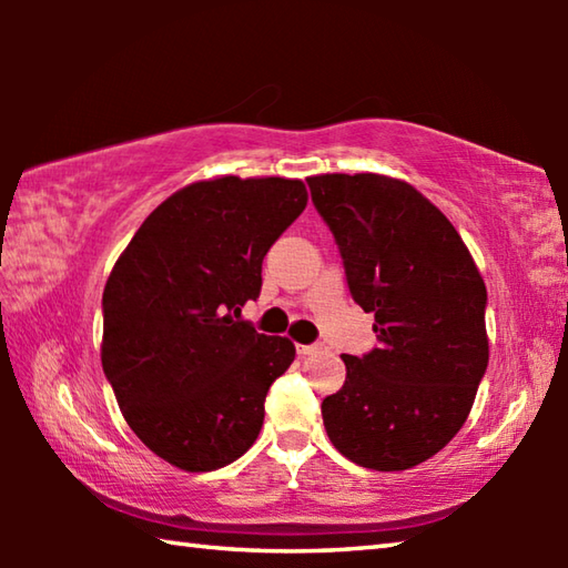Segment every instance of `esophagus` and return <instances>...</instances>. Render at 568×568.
<instances>
[{"label": "esophagus", "instance_id": "esophagus-1", "mask_svg": "<svg viewBox=\"0 0 568 568\" xmlns=\"http://www.w3.org/2000/svg\"><path fill=\"white\" fill-rule=\"evenodd\" d=\"M321 351V343H313V345H297V353L301 355H313Z\"/></svg>", "mask_w": 568, "mask_h": 568}]
</instances>
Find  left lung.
Returning <instances> with one entry per match:
<instances>
[{
    "mask_svg": "<svg viewBox=\"0 0 568 568\" xmlns=\"http://www.w3.org/2000/svg\"><path fill=\"white\" fill-rule=\"evenodd\" d=\"M307 187L378 333L363 358L343 355V388L321 406L325 430L363 468H413L474 406L488 365L484 277L448 217L408 182L335 172Z\"/></svg>",
    "mask_w": 568,
    "mask_h": 568,
    "instance_id": "left-lung-1",
    "label": "left lung"
}]
</instances>
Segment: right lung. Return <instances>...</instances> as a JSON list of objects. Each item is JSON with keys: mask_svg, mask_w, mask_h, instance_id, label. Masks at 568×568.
I'll return each instance as SVG.
<instances>
[{"mask_svg": "<svg viewBox=\"0 0 568 568\" xmlns=\"http://www.w3.org/2000/svg\"><path fill=\"white\" fill-rule=\"evenodd\" d=\"M307 205L301 180H200L158 205L102 293V368L128 426L190 474L255 444L273 381L295 345L240 307L261 295L263 257Z\"/></svg>", "mask_w": 568, "mask_h": 568, "instance_id": "right-lung-1", "label": "right lung"}]
</instances>
